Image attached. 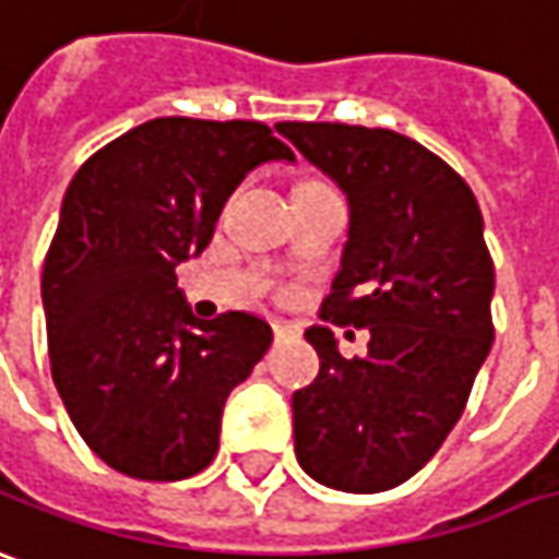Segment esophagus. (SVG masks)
<instances>
[{"label":"esophagus","mask_w":559,"mask_h":559,"mask_svg":"<svg viewBox=\"0 0 559 559\" xmlns=\"http://www.w3.org/2000/svg\"><path fill=\"white\" fill-rule=\"evenodd\" d=\"M272 333H275L278 343H284V340H296V336H299V324L284 321V318H275V321H272Z\"/></svg>","instance_id":"esophagus-1"}]
</instances>
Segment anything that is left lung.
Wrapping results in <instances>:
<instances>
[{
  "mask_svg": "<svg viewBox=\"0 0 559 559\" xmlns=\"http://www.w3.org/2000/svg\"><path fill=\"white\" fill-rule=\"evenodd\" d=\"M348 199V241L321 318L370 328L364 358L306 330L321 370L294 391L296 462L318 484L382 492L409 480L453 431L492 348L496 269L468 183L385 128L278 121Z\"/></svg>",
  "mask_w": 559,
  "mask_h": 559,
  "instance_id": "obj_1",
  "label": "left lung"
}]
</instances>
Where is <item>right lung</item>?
Returning <instances> with one entry per match:
<instances>
[{
	"mask_svg": "<svg viewBox=\"0 0 559 559\" xmlns=\"http://www.w3.org/2000/svg\"><path fill=\"white\" fill-rule=\"evenodd\" d=\"M263 162H294L263 121L170 116L94 152L63 195L41 269L51 376L85 443L128 477L207 468L229 391L272 345L263 318L199 321L177 287Z\"/></svg>",
	"mask_w": 559,
	"mask_h": 559,
	"instance_id": "obj_1",
	"label": "right lung"
}]
</instances>
